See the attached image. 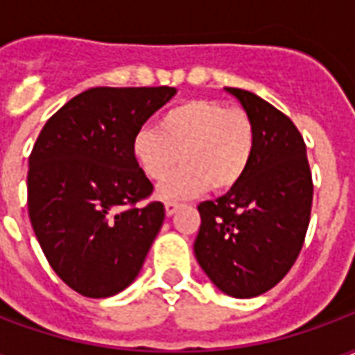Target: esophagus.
I'll return each instance as SVG.
<instances>
[{
    "label": "esophagus",
    "mask_w": 355,
    "mask_h": 355,
    "mask_svg": "<svg viewBox=\"0 0 355 355\" xmlns=\"http://www.w3.org/2000/svg\"><path fill=\"white\" fill-rule=\"evenodd\" d=\"M178 209H180V205H178V203H165V215L167 216H173L175 215V213H177Z\"/></svg>",
    "instance_id": "34e87169"
}]
</instances>
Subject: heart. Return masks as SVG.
Returning a JSON list of instances; mask_svg holds the SVG:
<instances>
[{
  "label": "heart",
  "instance_id": "1",
  "mask_svg": "<svg viewBox=\"0 0 355 355\" xmlns=\"http://www.w3.org/2000/svg\"><path fill=\"white\" fill-rule=\"evenodd\" d=\"M257 146V129L241 108H228L211 98H193L177 104L157 121V131L140 129L131 142L132 162L140 173L159 182L163 201L196 198L211 186L213 192H228L243 180Z\"/></svg>",
  "mask_w": 355,
  "mask_h": 355
}]
</instances>
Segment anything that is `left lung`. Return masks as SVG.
Instances as JSON below:
<instances>
[{
    "mask_svg": "<svg viewBox=\"0 0 355 355\" xmlns=\"http://www.w3.org/2000/svg\"><path fill=\"white\" fill-rule=\"evenodd\" d=\"M257 129L251 167L236 188L198 205L193 253L201 270L234 298H253L282 282L310 224L313 184L306 144L289 117L243 89L226 87Z\"/></svg>",
    "mask_w": 355,
    "mask_h": 355,
    "instance_id": "left-lung-1",
    "label": "left lung"
}]
</instances>
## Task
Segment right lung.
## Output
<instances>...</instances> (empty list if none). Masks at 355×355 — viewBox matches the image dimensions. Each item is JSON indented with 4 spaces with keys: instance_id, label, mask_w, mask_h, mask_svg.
<instances>
[{
    "instance_id": "obj_1",
    "label": "right lung",
    "mask_w": 355,
    "mask_h": 355,
    "mask_svg": "<svg viewBox=\"0 0 355 355\" xmlns=\"http://www.w3.org/2000/svg\"><path fill=\"white\" fill-rule=\"evenodd\" d=\"M175 87H94L66 102L30 154L28 215L45 259L89 298L121 293L139 275L165 207H140L154 186L132 162V137Z\"/></svg>"
}]
</instances>
